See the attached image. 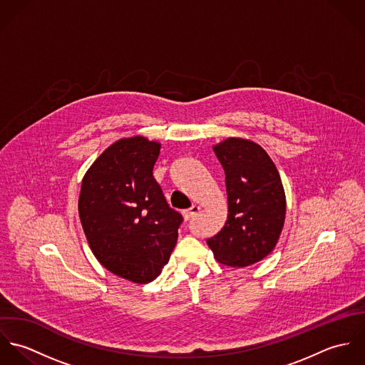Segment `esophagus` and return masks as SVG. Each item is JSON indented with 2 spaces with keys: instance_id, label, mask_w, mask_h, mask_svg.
Instances as JSON below:
<instances>
[{
  "instance_id": "esophagus-1",
  "label": "esophagus",
  "mask_w": 365,
  "mask_h": 365,
  "mask_svg": "<svg viewBox=\"0 0 365 365\" xmlns=\"http://www.w3.org/2000/svg\"><path fill=\"white\" fill-rule=\"evenodd\" d=\"M200 209L201 208H200L198 205H192L191 208L187 209V210H184V212H182V216H184V219H185V220H190V219L195 217V216L198 215Z\"/></svg>"
}]
</instances>
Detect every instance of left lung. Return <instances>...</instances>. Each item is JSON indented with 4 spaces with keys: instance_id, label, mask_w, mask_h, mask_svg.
Masks as SVG:
<instances>
[{
    "instance_id": "obj_1",
    "label": "left lung",
    "mask_w": 365,
    "mask_h": 365,
    "mask_svg": "<svg viewBox=\"0 0 365 365\" xmlns=\"http://www.w3.org/2000/svg\"><path fill=\"white\" fill-rule=\"evenodd\" d=\"M213 152L225 170L227 219L207 243L220 264L247 267L278 243L287 212L282 181L271 157L253 140L227 138Z\"/></svg>"
}]
</instances>
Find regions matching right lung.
Segmentation results:
<instances>
[{"label": "right lung", "instance_id": "1", "mask_svg": "<svg viewBox=\"0 0 365 365\" xmlns=\"http://www.w3.org/2000/svg\"><path fill=\"white\" fill-rule=\"evenodd\" d=\"M161 145L122 138L97 157L81 181L78 215L96 259L112 274L148 284L168 262L182 216L153 177Z\"/></svg>", "mask_w": 365, "mask_h": 365}]
</instances>
